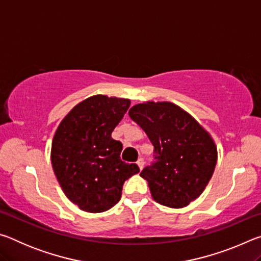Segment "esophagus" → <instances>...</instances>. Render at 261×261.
I'll use <instances>...</instances> for the list:
<instances>
[{
	"instance_id": "1",
	"label": "esophagus",
	"mask_w": 261,
	"mask_h": 261,
	"mask_svg": "<svg viewBox=\"0 0 261 261\" xmlns=\"http://www.w3.org/2000/svg\"><path fill=\"white\" fill-rule=\"evenodd\" d=\"M137 165H138V167H139V169L141 170L144 168V160L143 159H138V161H137Z\"/></svg>"
}]
</instances>
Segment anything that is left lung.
Here are the masks:
<instances>
[{
  "instance_id": "1",
  "label": "left lung",
  "mask_w": 261,
  "mask_h": 261,
  "mask_svg": "<svg viewBox=\"0 0 261 261\" xmlns=\"http://www.w3.org/2000/svg\"><path fill=\"white\" fill-rule=\"evenodd\" d=\"M129 116L154 146V161L140 173L153 199L171 208H182L197 199L218 160L208 132L171 102L138 103L129 110Z\"/></svg>"
}]
</instances>
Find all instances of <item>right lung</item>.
<instances>
[{
  "mask_svg": "<svg viewBox=\"0 0 261 261\" xmlns=\"http://www.w3.org/2000/svg\"><path fill=\"white\" fill-rule=\"evenodd\" d=\"M130 107V100L94 95L73 107L57 127L51 165L62 190L90 213L116 205L127 178L139 173L136 163L121 160V141L112 132Z\"/></svg>",
  "mask_w": 261,
  "mask_h": 261,
  "instance_id": "add662e5",
  "label": "right lung"
}]
</instances>
